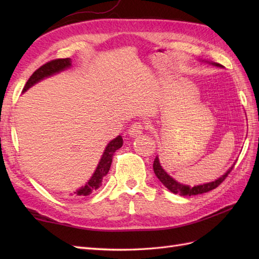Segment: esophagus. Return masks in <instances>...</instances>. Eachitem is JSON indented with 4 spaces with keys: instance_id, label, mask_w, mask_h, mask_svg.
<instances>
[{
    "instance_id": "1",
    "label": "esophagus",
    "mask_w": 259,
    "mask_h": 259,
    "mask_svg": "<svg viewBox=\"0 0 259 259\" xmlns=\"http://www.w3.org/2000/svg\"><path fill=\"white\" fill-rule=\"evenodd\" d=\"M146 124L144 122H135L130 125L129 128V135L130 137H137L140 136L142 133H144V129L146 128Z\"/></svg>"
}]
</instances>
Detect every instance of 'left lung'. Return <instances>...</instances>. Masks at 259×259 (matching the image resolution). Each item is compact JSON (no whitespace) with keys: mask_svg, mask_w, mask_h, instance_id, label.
I'll use <instances>...</instances> for the list:
<instances>
[{"mask_svg":"<svg viewBox=\"0 0 259 259\" xmlns=\"http://www.w3.org/2000/svg\"><path fill=\"white\" fill-rule=\"evenodd\" d=\"M214 65H217V67H221L218 63H213ZM234 168V166L230 168L228 171L225 174L224 176H222L221 178H218L217 180L212 181V183H208V184H203L200 186H195L190 188L189 186H185V185H181L179 183H177L175 179H172L170 176L164 171L162 169V167L160 166V162H159V158L156 157L155 161H153V171H155L157 178L161 181L163 184L164 187H167V188L174 192V194H178L180 196H192V195H199V194H203V192H208L210 191L214 188H217V187L221 185L223 181L227 178V176L230 174Z\"/></svg>","mask_w":259,"mask_h":259,"instance_id":"1","label":"left lung"}]
</instances>
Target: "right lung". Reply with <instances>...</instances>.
I'll list each match as a JSON object with an SVG mask.
<instances>
[{"mask_svg":"<svg viewBox=\"0 0 259 259\" xmlns=\"http://www.w3.org/2000/svg\"><path fill=\"white\" fill-rule=\"evenodd\" d=\"M70 65H71V59H69V58L51 60V61H49L46 64L41 65L40 68L33 72V74L30 76V79L27 80V82L23 88V92H25L30 87L36 83V82L47 78V76H50L54 73H58V72H60V71L69 68ZM122 144H123L122 137H120V136H118L117 138L109 142V145L107 146L106 150H104V152H103L101 160H100V162H99L95 174H93L91 179L88 181V184L84 187H82V188H80L78 191L74 192L76 196L90 195V194H92V192H95L99 188V187L102 185V180L104 178V176L109 172L110 166H111L112 157L114 155V152L117 151L119 148L122 147Z\"/></svg>","mask_w":259,"mask_h":259,"instance_id":"obj_1","label":"right lung"}]
</instances>
